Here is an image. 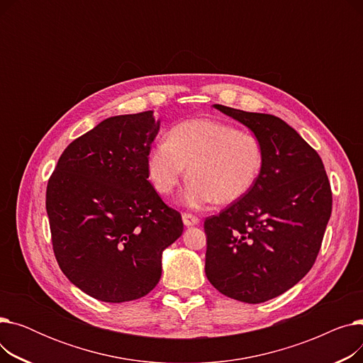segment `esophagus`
<instances>
[{"mask_svg":"<svg viewBox=\"0 0 363 363\" xmlns=\"http://www.w3.org/2000/svg\"><path fill=\"white\" fill-rule=\"evenodd\" d=\"M182 220H184L185 226H194V225H197L200 222V219L197 216H193V215H189V213H184L182 215Z\"/></svg>","mask_w":363,"mask_h":363,"instance_id":"esophagus-1","label":"esophagus"}]
</instances>
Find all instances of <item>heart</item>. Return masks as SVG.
Wrapping results in <instances>:
<instances>
[{
	"instance_id": "1",
	"label": "heart",
	"mask_w": 363,
	"mask_h": 363,
	"mask_svg": "<svg viewBox=\"0 0 363 363\" xmlns=\"http://www.w3.org/2000/svg\"><path fill=\"white\" fill-rule=\"evenodd\" d=\"M263 166V148L252 133L213 121L193 119L170 129L167 141L148 152L147 170L162 196H170L185 175L182 201L200 208L213 201L228 204L250 191Z\"/></svg>"
}]
</instances>
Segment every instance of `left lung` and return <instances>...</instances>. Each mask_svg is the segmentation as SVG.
Returning a JSON list of instances; mask_svg holds the SVG:
<instances>
[{
	"instance_id": "left-lung-1",
	"label": "left lung",
	"mask_w": 363,
	"mask_h": 363,
	"mask_svg": "<svg viewBox=\"0 0 363 363\" xmlns=\"http://www.w3.org/2000/svg\"><path fill=\"white\" fill-rule=\"evenodd\" d=\"M213 107L255 133L263 166L249 193L204 220L206 277L223 296L263 303L313 266L331 216L330 181L318 152L282 119Z\"/></svg>"
}]
</instances>
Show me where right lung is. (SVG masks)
Returning a JSON list of instances; mask_svg holds the SVG:
<instances>
[{
	"instance_id": "obj_1",
	"label": "right lung",
	"mask_w": 363,
	"mask_h": 363,
	"mask_svg": "<svg viewBox=\"0 0 363 363\" xmlns=\"http://www.w3.org/2000/svg\"><path fill=\"white\" fill-rule=\"evenodd\" d=\"M160 129L152 110L100 122L67 145L47 185L52 250L88 296L123 303L156 287L162 255L184 231L179 212L148 181Z\"/></svg>"
}]
</instances>
